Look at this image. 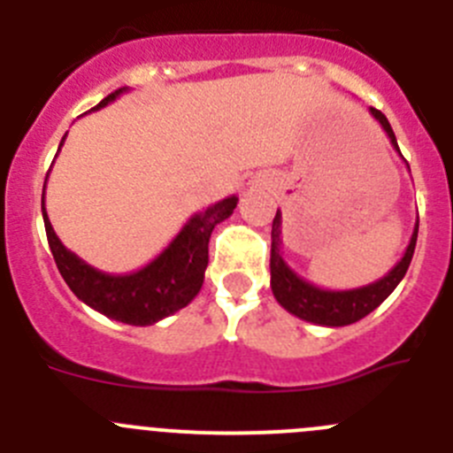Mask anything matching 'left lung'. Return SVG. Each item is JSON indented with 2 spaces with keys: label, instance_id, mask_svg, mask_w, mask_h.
<instances>
[{
  "label": "left lung",
  "instance_id": "left-lung-1",
  "mask_svg": "<svg viewBox=\"0 0 453 453\" xmlns=\"http://www.w3.org/2000/svg\"><path fill=\"white\" fill-rule=\"evenodd\" d=\"M371 116L382 125L384 134L391 141L393 150L400 151L395 134L388 125L387 116L378 109H369ZM418 226L413 227L411 241H409L407 250L403 259L393 265L382 279L373 284L360 286V288L350 290H328L311 284L303 277H299L281 255V212L277 210L273 219V248H270V288H273L274 299H277L290 315L299 317L303 322L319 324V326H349V324L360 322L362 317L373 312L388 295L395 290V286L403 281L407 274L409 264H411L413 250H416Z\"/></svg>",
  "mask_w": 453,
  "mask_h": 453
}]
</instances>
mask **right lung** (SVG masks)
I'll use <instances>...</instances> for the list:
<instances>
[{"instance_id": "obj_1", "label": "right lung", "mask_w": 453, "mask_h": 453, "mask_svg": "<svg viewBox=\"0 0 453 453\" xmlns=\"http://www.w3.org/2000/svg\"><path fill=\"white\" fill-rule=\"evenodd\" d=\"M127 91L129 88L122 87L109 93L96 109L107 107L120 93ZM236 203H239V196H227L203 212L194 214L154 261L129 274L103 273L80 259L75 252L66 250L60 236L55 234L50 226L49 214L44 210V198H42V217H44L46 239H49L55 264L75 297L91 306L93 311L107 315L109 319L131 324V326H151L165 317L174 315L196 297L203 286V277H205L207 243H210L214 226L226 221L234 212Z\"/></svg>"}]
</instances>
